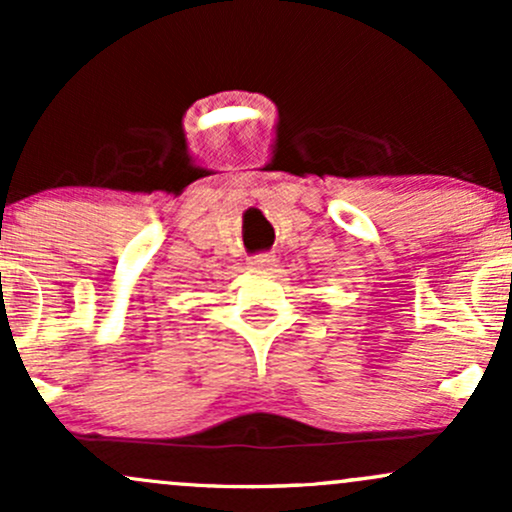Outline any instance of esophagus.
<instances>
[{
  "instance_id": "esophagus-1",
  "label": "esophagus",
  "mask_w": 512,
  "mask_h": 512,
  "mask_svg": "<svg viewBox=\"0 0 512 512\" xmlns=\"http://www.w3.org/2000/svg\"><path fill=\"white\" fill-rule=\"evenodd\" d=\"M276 262V257L272 255V252H260V255H252L248 264L252 269H272Z\"/></svg>"
}]
</instances>
